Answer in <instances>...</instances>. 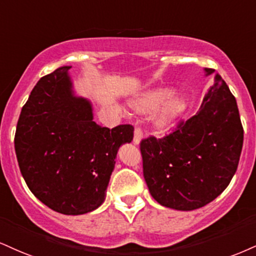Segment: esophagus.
I'll list each match as a JSON object with an SVG mask.
<instances>
[{
    "mask_svg": "<svg viewBox=\"0 0 256 256\" xmlns=\"http://www.w3.org/2000/svg\"><path fill=\"white\" fill-rule=\"evenodd\" d=\"M142 138H143V131H142L140 128H134V144H140V142Z\"/></svg>",
    "mask_w": 256,
    "mask_h": 256,
    "instance_id": "obj_1",
    "label": "esophagus"
}]
</instances>
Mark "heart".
<instances>
[{
  "label": "heart",
  "instance_id": "obj_1",
  "mask_svg": "<svg viewBox=\"0 0 256 256\" xmlns=\"http://www.w3.org/2000/svg\"><path fill=\"white\" fill-rule=\"evenodd\" d=\"M169 95L170 90L168 89H155L137 98L132 102V107L140 113H149L163 104L158 116V125L164 128L176 119L186 107V101L181 95H175L168 99Z\"/></svg>",
  "mask_w": 256,
  "mask_h": 256
}]
</instances>
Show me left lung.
Here are the masks:
<instances>
[{"mask_svg":"<svg viewBox=\"0 0 256 256\" xmlns=\"http://www.w3.org/2000/svg\"><path fill=\"white\" fill-rule=\"evenodd\" d=\"M242 146L236 98L216 74L196 114L180 120L164 137L140 140L143 175L150 194L158 204L175 210L202 208L230 184Z\"/></svg>","mask_w":256,"mask_h":256,"instance_id":"8db88e82","label":"left lung"}]
</instances>
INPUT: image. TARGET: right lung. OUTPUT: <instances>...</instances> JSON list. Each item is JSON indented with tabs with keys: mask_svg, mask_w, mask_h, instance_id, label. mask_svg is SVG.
<instances>
[{
	"mask_svg": "<svg viewBox=\"0 0 256 256\" xmlns=\"http://www.w3.org/2000/svg\"><path fill=\"white\" fill-rule=\"evenodd\" d=\"M62 66L42 76L21 110L15 152L30 192L54 211L83 214L104 202L119 146L134 126L112 130L93 122L87 100L75 98Z\"/></svg>",
	"mask_w": 256,
	"mask_h": 256,
	"instance_id": "obj_1",
	"label": "right lung"
}]
</instances>
